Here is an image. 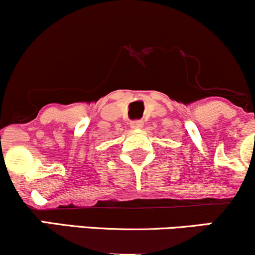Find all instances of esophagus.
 Wrapping results in <instances>:
<instances>
[{
    "label": "esophagus",
    "instance_id": "1",
    "mask_svg": "<svg viewBox=\"0 0 255 255\" xmlns=\"http://www.w3.org/2000/svg\"><path fill=\"white\" fill-rule=\"evenodd\" d=\"M129 126L131 129H140V128H142V126H144V122L137 120V121H131Z\"/></svg>",
    "mask_w": 255,
    "mask_h": 255
}]
</instances>
